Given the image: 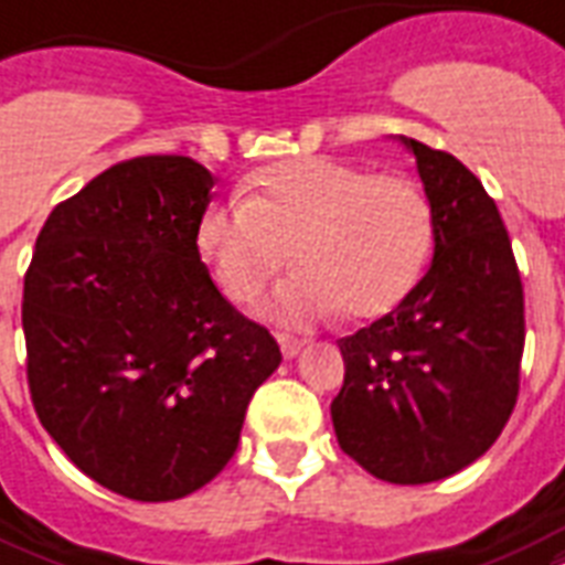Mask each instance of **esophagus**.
<instances>
[{
	"label": "esophagus",
	"mask_w": 565,
	"mask_h": 565,
	"mask_svg": "<svg viewBox=\"0 0 565 565\" xmlns=\"http://www.w3.org/2000/svg\"><path fill=\"white\" fill-rule=\"evenodd\" d=\"M278 343H281L284 359H296L301 352V347H305V340L292 338V334H278Z\"/></svg>",
	"instance_id": "obj_1"
}]
</instances>
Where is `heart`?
I'll return each instance as SVG.
<instances>
[{
	"instance_id": "heart-1",
	"label": "heart",
	"mask_w": 565,
	"mask_h": 565,
	"mask_svg": "<svg viewBox=\"0 0 565 565\" xmlns=\"http://www.w3.org/2000/svg\"><path fill=\"white\" fill-rule=\"evenodd\" d=\"M198 252L227 299L254 301L292 260L299 273L273 292L266 313L308 326L347 308L355 320L394 311L424 275L433 213L399 174H370L340 159H290L248 183L245 201L210 206Z\"/></svg>"
}]
</instances>
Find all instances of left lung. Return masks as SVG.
Returning <instances> with one entry per match:
<instances>
[{
	"mask_svg": "<svg viewBox=\"0 0 565 565\" xmlns=\"http://www.w3.org/2000/svg\"><path fill=\"white\" fill-rule=\"evenodd\" d=\"M415 153L436 254L415 290L340 338L343 387L331 403L343 454L379 480H445L494 445L519 397L524 290L510 234L480 180L445 150Z\"/></svg>",
	"mask_w": 565,
	"mask_h": 565,
	"instance_id": "left-lung-1",
	"label": "left lung"
}]
</instances>
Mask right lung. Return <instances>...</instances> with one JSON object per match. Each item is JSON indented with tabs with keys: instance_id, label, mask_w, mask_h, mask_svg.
Masks as SVG:
<instances>
[{
	"instance_id": "right-lung-1",
	"label": "right lung",
	"mask_w": 565,
	"mask_h": 565,
	"mask_svg": "<svg viewBox=\"0 0 565 565\" xmlns=\"http://www.w3.org/2000/svg\"><path fill=\"white\" fill-rule=\"evenodd\" d=\"M213 183L174 153L106 168L50 213L25 273L34 412L82 473L132 501L210 483L281 364L201 264Z\"/></svg>"
}]
</instances>
